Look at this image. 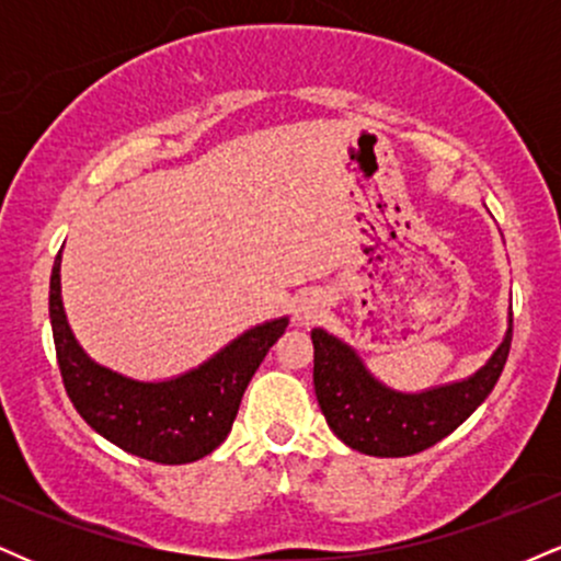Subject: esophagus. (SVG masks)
Masks as SVG:
<instances>
[{
  "label": "esophagus",
  "instance_id": "34e87169",
  "mask_svg": "<svg viewBox=\"0 0 561 561\" xmlns=\"http://www.w3.org/2000/svg\"><path fill=\"white\" fill-rule=\"evenodd\" d=\"M327 311V298L319 289H302V293L293 302V321L298 327L313 324L321 313Z\"/></svg>",
  "mask_w": 561,
  "mask_h": 561
}]
</instances>
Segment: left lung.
Here are the masks:
<instances>
[{
	"instance_id": "8db88e82",
	"label": "left lung",
	"mask_w": 561,
	"mask_h": 561,
	"mask_svg": "<svg viewBox=\"0 0 561 561\" xmlns=\"http://www.w3.org/2000/svg\"><path fill=\"white\" fill-rule=\"evenodd\" d=\"M311 340L313 390L332 433L358 454L398 459L435 446L491 396L512 345V311L504 340L478 371L424 390L385 385L356 347L321 327H313Z\"/></svg>"
}]
</instances>
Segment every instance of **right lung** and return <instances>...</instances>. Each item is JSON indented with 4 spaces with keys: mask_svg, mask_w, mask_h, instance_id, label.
<instances>
[{
    "mask_svg": "<svg viewBox=\"0 0 561 561\" xmlns=\"http://www.w3.org/2000/svg\"><path fill=\"white\" fill-rule=\"evenodd\" d=\"M62 250L49 279V319L68 398L83 422L113 446L158 465H190L227 440L244 388L289 317L237 334L203 364L165 379H137L94 362L70 330L60 287Z\"/></svg>",
    "mask_w": 561,
    "mask_h": 561,
    "instance_id": "add662e5",
    "label": "right lung"
}]
</instances>
